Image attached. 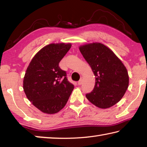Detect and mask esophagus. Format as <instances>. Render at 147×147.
I'll use <instances>...</instances> for the list:
<instances>
[{
    "label": "esophagus",
    "instance_id": "obj_1",
    "mask_svg": "<svg viewBox=\"0 0 147 147\" xmlns=\"http://www.w3.org/2000/svg\"><path fill=\"white\" fill-rule=\"evenodd\" d=\"M78 84L79 86L82 85V80H79L78 82Z\"/></svg>",
    "mask_w": 147,
    "mask_h": 147
}]
</instances>
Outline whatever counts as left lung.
<instances>
[{
    "instance_id": "8db88e82",
    "label": "left lung",
    "mask_w": 147,
    "mask_h": 147,
    "mask_svg": "<svg viewBox=\"0 0 147 147\" xmlns=\"http://www.w3.org/2000/svg\"><path fill=\"white\" fill-rule=\"evenodd\" d=\"M79 50L95 76V85L86 94L89 101L106 109L121 100L129 84L127 69L115 53L100 43L81 45Z\"/></svg>"
}]
</instances>
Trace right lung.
Instances as JSON below:
<instances>
[{
    "mask_svg": "<svg viewBox=\"0 0 147 147\" xmlns=\"http://www.w3.org/2000/svg\"><path fill=\"white\" fill-rule=\"evenodd\" d=\"M71 43H51L36 53L23 79L27 98L43 113L54 114L64 108L74 89L59 61L71 49Z\"/></svg>",
    "mask_w": 147,
    "mask_h": 147,
    "instance_id": "right-lung-1",
    "label": "right lung"
}]
</instances>
